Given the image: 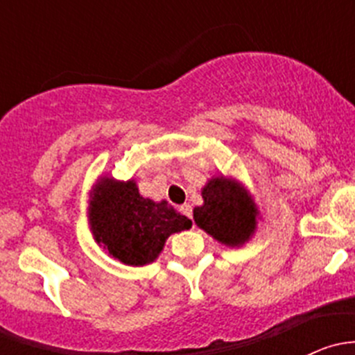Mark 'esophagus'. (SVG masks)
Wrapping results in <instances>:
<instances>
[{
  "label": "esophagus",
  "mask_w": 355,
  "mask_h": 355,
  "mask_svg": "<svg viewBox=\"0 0 355 355\" xmlns=\"http://www.w3.org/2000/svg\"><path fill=\"white\" fill-rule=\"evenodd\" d=\"M180 211L187 218H192V206H191V204H184V206H180Z\"/></svg>",
  "instance_id": "34e87169"
}]
</instances>
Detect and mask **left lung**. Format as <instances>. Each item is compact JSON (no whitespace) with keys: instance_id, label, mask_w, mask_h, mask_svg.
I'll return each instance as SVG.
<instances>
[{"instance_id":"1","label":"left lung","mask_w":355,"mask_h":355,"mask_svg":"<svg viewBox=\"0 0 355 355\" xmlns=\"http://www.w3.org/2000/svg\"><path fill=\"white\" fill-rule=\"evenodd\" d=\"M200 194L204 204L194 207V221L199 228L228 247H239L252 237L259 211L241 182L223 175L213 177Z\"/></svg>"}]
</instances>
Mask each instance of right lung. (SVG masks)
<instances>
[{
    "mask_svg": "<svg viewBox=\"0 0 355 355\" xmlns=\"http://www.w3.org/2000/svg\"><path fill=\"white\" fill-rule=\"evenodd\" d=\"M89 223L99 247L128 266L156 261L171 234L192 227L166 200L142 198L135 180L110 177H101L92 187Z\"/></svg>",
    "mask_w": 355,
    "mask_h": 355,
    "instance_id": "right-lung-1",
    "label": "right lung"
}]
</instances>
